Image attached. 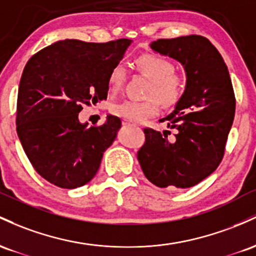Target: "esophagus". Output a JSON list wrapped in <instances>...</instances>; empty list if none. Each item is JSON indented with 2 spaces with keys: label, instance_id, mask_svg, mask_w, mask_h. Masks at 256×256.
I'll return each mask as SVG.
<instances>
[{
  "label": "esophagus",
  "instance_id": "obj_1",
  "mask_svg": "<svg viewBox=\"0 0 256 256\" xmlns=\"http://www.w3.org/2000/svg\"><path fill=\"white\" fill-rule=\"evenodd\" d=\"M123 126H133V123H132V122H129V120H123Z\"/></svg>",
  "mask_w": 256,
  "mask_h": 256
}]
</instances>
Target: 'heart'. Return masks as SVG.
I'll list each match as a JSON object with an SVG mask.
<instances>
[{
	"instance_id": "1",
	"label": "heart",
	"mask_w": 256,
	"mask_h": 256,
	"mask_svg": "<svg viewBox=\"0 0 256 256\" xmlns=\"http://www.w3.org/2000/svg\"><path fill=\"white\" fill-rule=\"evenodd\" d=\"M138 70L150 80L146 100H120L110 106L111 114L129 122H142L160 114V102L164 106L176 104L184 90V78L174 71L170 60L158 54H142L136 60ZM127 71L123 64H117L108 74V88L118 92L123 87Z\"/></svg>"
}]
</instances>
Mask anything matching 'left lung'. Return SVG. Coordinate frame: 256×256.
Segmentation results:
<instances>
[{
    "mask_svg": "<svg viewBox=\"0 0 256 256\" xmlns=\"http://www.w3.org/2000/svg\"><path fill=\"white\" fill-rule=\"evenodd\" d=\"M151 48L180 62L186 88L174 111L160 120L169 130L144 128L138 160L158 188H188L209 176L222 160L236 110L230 74L219 50L200 35L160 38ZM176 132L169 138L170 129Z\"/></svg>",
    "mask_w": 256,
    "mask_h": 256,
    "instance_id": "obj_1",
    "label": "left lung"
}]
</instances>
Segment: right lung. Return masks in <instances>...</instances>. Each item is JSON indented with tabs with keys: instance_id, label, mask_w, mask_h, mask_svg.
Returning <instances> with one entry per match:
<instances>
[{
	"instance_id": "1",
	"label": "right lung",
	"mask_w": 256,
	"mask_h": 256,
	"mask_svg": "<svg viewBox=\"0 0 256 256\" xmlns=\"http://www.w3.org/2000/svg\"><path fill=\"white\" fill-rule=\"evenodd\" d=\"M130 40L106 43L58 41L32 56L22 71L16 102V133L35 170L62 188H76L96 176L114 142L120 120L100 126L78 120L83 105L108 98V74Z\"/></svg>"
}]
</instances>
